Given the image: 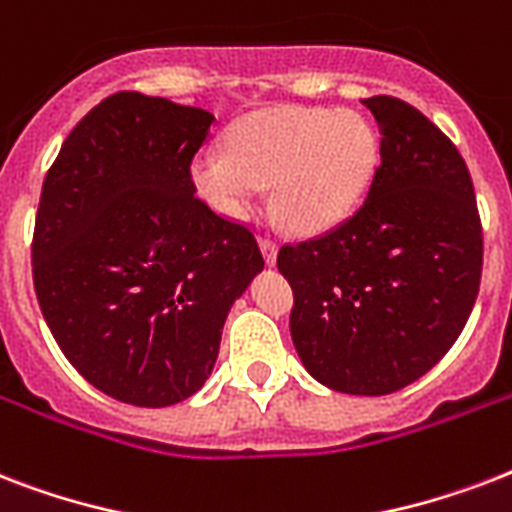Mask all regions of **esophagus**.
Listing matches in <instances>:
<instances>
[{"label": "esophagus", "mask_w": 512, "mask_h": 512, "mask_svg": "<svg viewBox=\"0 0 512 512\" xmlns=\"http://www.w3.org/2000/svg\"><path fill=\"white\" fill-rule=\"evenodd\" d=\"M260 252H263L265 263L273 265L276 263V252H279V247H276V241H273L271 236H260Z\"/></svg>", "instance_id": "34e87169"}]
</instances>
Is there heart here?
Wrapping results in <instances>:
<instances>
[{"instance_id": "heart-1", "label": "heart", "mask_w": 512, "mask_h": 512, "mask_svg": "<svg viewBox=\"0 0 512 512\" xmlns=\"http://www.w3.org/2000/svg\"><path fill=\"white\" fill-rule=\"evenodd\" d=\"M377 162V140L361 114L284 106L257 111L231 130L228 148L191 164L196 191L217 215L244 220L276 183V207L297 231L340 223L361 199Z\"/></svg>"}]
</instances>
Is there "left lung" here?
Masks as SVG:
<instances>
[{"label":"left lung","instance_id":"8db88e82","mask_svg":"<svg viewBox=\"0 0 512 512\" xmlns=\"http://www.w3.org/2000/svg\"><path fill=\"white\" fill-rule=\"evenodd\" d=\"M380 167L364 204L332 231L284 244L276 265L295 292L292 342L332 390L385 396L420 380L468 324L484 231L457 146L390 95L366 98Z\"/></svg>","mask_w":512,"mask_h":512}]
</instances>
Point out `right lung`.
I'll use <instances>...</instances> for the list:
<instances>
[{"label":"right lung","instance_id":"1","mask_svg":"<svg viewBox=\"0 0 512 512\" xmlns=\"http://www.w3.org/2000/svg\"><path fill=\"white\" fill-rule=\"evenodd\" d=\"M212 122L204 108L116 92L44 177L36 300L76 372L124 404L193 396L233 300L265 265L255 233L196 196L191 162Z\"/></svg>","mask_w":512,"mask_h":512}]
</instances>
